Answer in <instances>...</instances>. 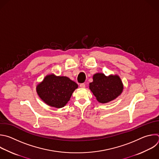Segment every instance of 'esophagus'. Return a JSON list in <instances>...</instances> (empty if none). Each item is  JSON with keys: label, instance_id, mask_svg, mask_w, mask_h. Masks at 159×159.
Wrapping results in <instances>:
<instances>
[{"label": "esophagus", "instance_id": "1", "mask_svg": "<svg viewBox=\"0 0 159 159\" xmlns=\"http://www.w3.org/2000/svg\"><path fill=\"white\" fill-rule=\"evenodd\" d=\"M80 88H82V89L85 88V84H84V83L80 84Z\"/></svg>", "mask_w": 159, "mask_h": 159}]
</instances>
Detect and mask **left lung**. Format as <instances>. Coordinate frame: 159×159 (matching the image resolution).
I'll use <instances>...</instances> for the list:
<instances>
[{
  "label": "left lung",
  "instance_id": "left-lung-1",
  "mask_svg": "<svg viewBox=\"0 0 159 159\" xmlns=\"http://www.w3.org/2000/svg\"><path fill=\"white\" fill-rule=\"evenodd\" d=\"M89 88L97 100L100 103H107L117 98L123 90L122 82L117 75L106 77L103 74H96Z\"/></svg>",
  "mask_w": 159,
  "mask_h": 159
}]
</instances>
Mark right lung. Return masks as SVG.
<instances>
[{"instance_id":"add662e5","label":"right lung","mask_w":159,"mask_h":159,"mask_svg":"<svg viewBox=\"0 0 159 159\" xmlns=\"http://www.w3.org/2000/svg\"><path fill=\"white\" fill-rule=\"evenodd\" d=\"M78 85L67 77H57L54 74L46 76L37 87L40 98L51 107L61 108L70 100Z\"/></svg>"}]
</instances>
